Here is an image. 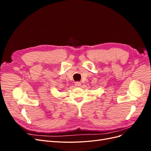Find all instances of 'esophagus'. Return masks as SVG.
<instances>
[{"instance_id":"34e87169","label":"esophagus","mask_w":151,"mask_h":151,"mask_svg":"<svg viewBox=\"0 0 151 151\" xmlns=\"http://www.w3.org/2000/svg\"><path fill=\"white\" fill-rule=\"evenodd\" d=\"M75 85H76V86H81V83H80V82H76Z\"/></svg>"}]
</instances>
